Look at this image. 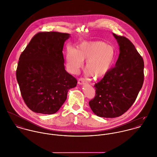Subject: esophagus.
Returning <instances> with one entry per match:
<instances>
[{"label": "esophagus", "instance_id": "obj_1", "mask_svg": "<svg viewBox=\"0 0 157 157\" xmlns=\"http://www.w3.org/2000/svg\"><path fill=\"white\" fill-rule=\"evenodd\" d=\"M78 84H79V85H84V84H85L86 83V80H85L84 79H83V78H80V79L78 80Z\"/></svg>", "mask_w": 157, "mask_h": 157}]
</instances>
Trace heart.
<instances>
[{
  "label": "heart",
  "mask_w": 157,
  "mask_h": 157,
  "mask_svg": "<svg viewBox=\"0 0 157 157\" xmlns=\"http://www.w3.org/2000/svg\"><path fill=\"white\" fill-rule=\"evenodd\" d=\"M114 47L100 41H84L76 50L68 47L66 52V61L68 71L76 74L87 60L86 70L88 75L94 79L104 77L112 68L116 59Z\"/></svg>",
  "instance_id": "1"
}]
</instances>
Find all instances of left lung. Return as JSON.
Returning <instances> with one entry per match:
<instances>
[{
    "mask_svg": "<svg viewBox=\"0 0 157 157\" xmlns=\"http://www.w3.org/2000/svg\"><path fill=\"white\" fill-rule=\"evenodd\" d=\"M120 47L114 68L95 84V97L89 105L96 115L116 118L132 105L144 81V61L133 44L125 37L112 33Z\"/></svg>",
    "mask_w": 157,
    "mask_h": 157,
    "instance_id": "1",
    "label": "left lung"
}]
</instances>
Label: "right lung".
Masks as SVG:
<instances>
[{
  "label": "right lung",
  "instance_id": "obj_1",
  "mask_svg": "<svg viewBox=\"0 0 157 157\" xmlns=\"http://www.w3.org/2000/svg\"><path fill=\"white\" fill-rule=\"evenodd\" d=\"M68 33L36 34L21 53L16 78L24 102L33 112L56 113L65 101L69 89L77 80L64 66L63 50Z\"/></svg>",
  "mask_w": 157,
  "mask_h": 157
}]
</instances>
